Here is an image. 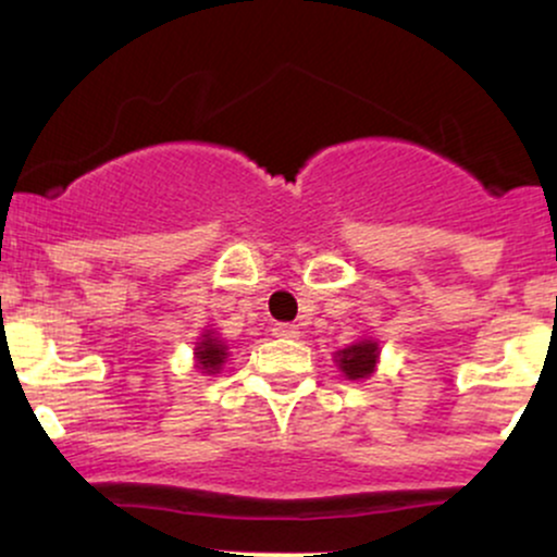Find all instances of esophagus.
<instances>
[{
	"instance_id": "34e87169",
	"label": "esophagus",
	"mask_w": 557,
	"mask_h": 557,
	"mask_svg": "<svg viewBox=\"0 0 557 557\" xmlns=\"http://www.w3.org/2000/svg\"><path fill=\"white\" fill-rule=\"evenodd\" d=\"M274 335L277 337H283V341H296V337L300 335L298 332V324H290V322H280V324H274Z\"/></svg>"
}]
</instances>
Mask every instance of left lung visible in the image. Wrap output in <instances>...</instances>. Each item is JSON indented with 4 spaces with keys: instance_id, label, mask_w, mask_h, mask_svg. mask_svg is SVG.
I'll return each mask as SVG.
<instances>
[{
    "instance_id": "obj_1",
    "label": "left lung",
    "mask_w": 557,
    "mask_h": 557,
    "mask_svg": "<svg viewBox=\"0 0 557 557\" xmlns=\"http://www.w3.org/2000/svg\"><path fill=\"white\" fill-rule=\"evenodd\" d=\"M376 356H380V348L372 341H361L350 348H345L337 354V363H341L343 374L348 380H367L374 372Z\"/></svg>"
}]
</instances>
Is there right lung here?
<instances>
[{"instance_id": "1", "label": "right lung", "mask_w": 557, "mask_h": 557, "mask_svg": "<svg viewBox=\"0 0 557 557\" xmlns=\"http://www.w3.org/2000/svg\"><path fill=\"white\" fill-rule=\"evenodd\" d=\"M196 359H198V367H201L203 372L216 374L227 359V348L222 345V341L212 337V332H209V335H203V341L196 345Z\"/></svg>"}]
</instances>
